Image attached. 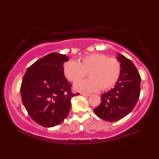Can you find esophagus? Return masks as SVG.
<instances>
[{
  "mask_svg": "<svg viewBox=\"0 0 159 159\" xmlns=\"http://www.w3.org/2000/svg\"><path fill=\"white\" fill-rule=\"evenodd\" d=\"M80 95L83 96H90V94H87V93H80Z\"/></svg>",
  "mask_w": 159,
  "mask_h": 159,
  "instance_id": "esophagus-1",
  "label": "esophagus"
}]
</instances>
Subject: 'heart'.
<instances>
[{
	"label": "heart",
	"instance_id": "1",
	"mask_svg": "<svg viewBox=\"0 0 159 159\" xmlns=\"http://www.w3.org/2000/svg\"><path fill=\"white\" fill-rule=\"evenodd\" d=\"M120 63L116 58L108 57L101 53H94L80 58L78 62L67 61L63 67L64 74L71 82H76L88 73L90 79L80 81L74 85L76 90L95 92L106 90L117 82L120 74Z\"/></svg>",
	"mask_w": 159,
	"mask_h": 159
}]
</instances>
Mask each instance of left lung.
<instances>
[{"label": "left lung", "mask_w": 159, "mask_h": 159, "mask_svg": "<svg viewBox=\"0 0 159 159\" xmlns=\"http://www.w3.org/2000/svg\"><path fill=\"white\" fill-rule=\"evenodd\" d=\"M120 74L114 88L101 95V103L95 114L109 122L120 120L132 111L140 95V75L130 60L118 55Z\"/></svg>", "instance_id": "8db88e82"}]
</instances>
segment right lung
<instances>
[{"instance_id":"add662e5","label":"right lung","mask_w":159,"mask_h":159,"mask_svg":"<svg viewBox=\"0 0 159 159\" xmlns=\"http://www.w3.org/2000/svg\"><path fill=\"white\" fill-rule=\"evenodd\" d=\"M65 55L52 52L29 67L21 81L22 103L29 115L38 124L53 127L69 114L71 99L79 93L71 92V84L64 76Z\"/></svg>"}]
</instances>
